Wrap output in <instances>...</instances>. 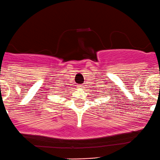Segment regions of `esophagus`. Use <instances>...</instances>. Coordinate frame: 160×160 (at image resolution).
<instances>
[{"instance_id":"34e87169","label":"esophagus","mask_w":160,"mask_h":160,"mask_svg":"<svg viewBox=\"0 0 160 160\" xmlns=\"http://www.w3.org/2000/svg\"><path fill=\"white\" fill-rule=\"evenodd\" d=\"M83 85H79V88H83Z\"/></svg>"}]
</instances>
